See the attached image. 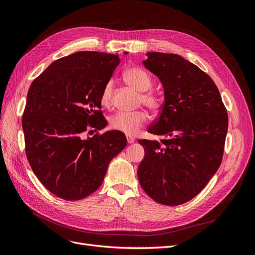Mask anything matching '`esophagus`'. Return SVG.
<instances>
[{"label": "esophagus", "instance_id": "esophagus-1", "mask_svg": "<svg viewBox=\"0 0 255 255\" xmlns=\"http://www.w3.org/2000/svg\"><path fill=\"white\" fill-rule=\"evenodd\" d=\"M127 141H128V143H133L135 141V139H134L132 136L127 135Z\"/></svg>", "mask_w": 255, "mask_h": 255}]
</instances>
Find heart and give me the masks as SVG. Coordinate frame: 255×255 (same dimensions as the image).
I'll return each mask as SVG.
<instances>
[{
  "label": "heart",
  "instance_id": "b5f03b06",
  "mask_svg": "<svg viewBox=\"0 0 255 255\" xmlns=\"http://www.w3.org/2000/svg\"><path fill=\"white\" fill-rule=\"evenodd\" d=\"M123 79L137 91L141 92L140 102L152 112H157L160 109L161 101L157 95L148 91L152 87L151 76L140 67H129L123 72ZM113 83L107 82L101 91L100 103L104 107L112 105ZM148 115L139 111L136 113H116L110 118V128L125 133L127 135H135L148 122Z\"/></svg>",
  "mask_w": 255,
  "mask_h": 255
}]
</instances>
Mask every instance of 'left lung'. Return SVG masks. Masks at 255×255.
Wrapping results in <instances>:
<instances>
[{
    "mask_svg": "<svg viewBox=\"0 0 255 255\" xmlns=\"http://www.w3.org/2000/svg\"><path fill=\"white\" fill-rule=\"evenodd\" d=\"M146 55L143 65L163 84L165 101L148 129L161 138L138 141L144 157L137 175L154 201L175 206L195 198L220 167L228 113L217 86L199 67L176 54Z\"/></svg>",
    "mask_w": 255,
    "mask_h": 255,
    "instance_id": "obj_1",
    "label": "left lung"
}]
</instances>
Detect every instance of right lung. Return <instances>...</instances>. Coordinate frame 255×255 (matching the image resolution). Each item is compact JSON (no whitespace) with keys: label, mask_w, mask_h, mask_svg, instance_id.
I'll return each mask as SVG.
<instances>
[{"label":"right lung","mask_w":255,"mask_h":255,"mask_svg":"<svg viewBox=\"0 0 255 255\" xmlns=\"http://www.w3.org/2000/svg\"><path fill=\"white\" fill-rule=\"evenodd\" d=\"M119 63L114 54L76 52L53 61L30 85L22 116L25 154L38 180L58 198L76 201L95 192L126 148V135L115 129L82 139L107 125L100 96Z\"/></svg>","instance_id":"add662e5"}]
</instances>
